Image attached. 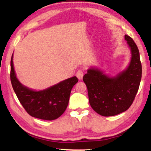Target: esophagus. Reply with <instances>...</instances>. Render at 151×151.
<instances>
[{
  "label": "esophagus",
  "instance_id": "1",
  "mask_svg": "<svg viewBox=\"0 0 151 151\" xmlns=\"http://www.w3.org/2000/svg\"><path fill=\"white\" fill-rule=\"evenodd\" d=\"M83 75H84V72L82 69H80V70L77 71V73H76V76H77V77L79 79V80H82V77H83Z\"/></svg>",
  "mask_w": 151,
  "mask_h": 151
}]
</instances>
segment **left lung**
Wrapping results in <instances>:
<instances>
[{
	"label": "left lung",
	"instance_id": "left-lung-1",
	"mask_svg": "<svg viewBox=\"0 0 151 151\" xmlns=\"http://www.w3.org/2000/svg\"><path fill=\"white\" fill-rule=\"evenodd\" d=\"M124 38L132 53L131 61L126 70L110 77L93 68L83 76L90 106L104 116H115L127 110L138 91L142 77L138 47L129 36L125 35Z\"/></svg>",
	"mask_w": 151,
	"mask_h": 151
}]
</instances>
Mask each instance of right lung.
Returning <instances> with one entry per match:
<instances>
[{
  "label": "right lung",
  "instance_id": "obj_1",
  "mask_svg": "<svg viewBox=\"0 0 151 151\" xmlns=\"http://www.w3.org/2000/svg\"><path fill=\"white\" fill-rule=\"evenodd\" d=\"M10 77L13 89L25 111L32 116L50 121L56 119L63 114L69 104L71 89L78 82L77 77H73L46 90H30L17 80L13 64V55Z\"/></svg>",
  "mask_w": 151,
  "mask_h": 151
}]
</instances>
